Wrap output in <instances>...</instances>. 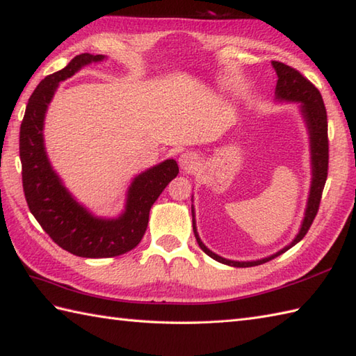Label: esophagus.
Returning <instances> with one entry per match:
<instances>
[{"mask_svg":"<svg viewBox=\"0 0 356 356\" xmlns=\"http://www.w3.org/2000/svg\"><path fill=\"white\" fill-rule=\"evenodd\" d=\"M179 162H180V167L189 172V171L195 170V167H197V156L193 152H185L180 154Z\"/></svg>","mask_w":356,"mask_h":356,"instance_id":"esophagus-1","label":"esophagus"}]
</instances>
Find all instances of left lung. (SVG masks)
<instances>
[{
    "label": "left lung",
    "instance_id": "obj_1",
    "mask_svg": "<svg viewBox=\"0 0 356 356\" xmlns=\"http://www.w3.org/2000/svg\"><path fill=\"white\" fill-rule=\"evenodd\" d=\"M273 68L276 70L277 74V85H276V97L279 100H286V102H300L302 103V113L305 120H307L308 129H309V138H311V159H312V185H311V193H309V200H308V208L307 213H305L303 225L300 227L299 235L296 236L294 241L277 252L276 254L270 256V258L261 259V261H253V262H238V261H229L221 258V256L212 253L208 247H206L200 238L197 235L195 230V222L193 220V229L194 235L200 249L211 256L212 259L218 262L227 264V266L232 267H254L261 266V264H266L271 259L277 258L279 254L285 253L288 249H291L300 239L308 234V230L312 225L314 218H316L320 202H321V194H323L325 184L327 179V163H329V140H327V115H326V107L323 103V98H321L320 90L312 85L311 81L303 77L302 74L296 68H291L282 62L273 60Z\"/></svg>",
    "mask_w": 356,
    "mask_h": 356
}]
</instances>
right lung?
<instances>
[{"mask_svg":"<svg viewBox=\"0 0 356 356\" xmlns=\"http://www.w3.org/2000/svg\"><path fill=\"white\" fill-rule=\"evenodd\" d=\"M103 59L102 54L83 53L47 76L31 94L19 130L22 188L29 209L57 245L81 258H112L135 249L145 234L153 203L179 172L176 161L168 159L139 175L129 188L126 212L117 220L92 217L66 191L45 153V111L59 81Z\"/></svg>","mask_w":356,"mask_h":356,"instance_id":"1","label":"right lung"}]
</instances>
